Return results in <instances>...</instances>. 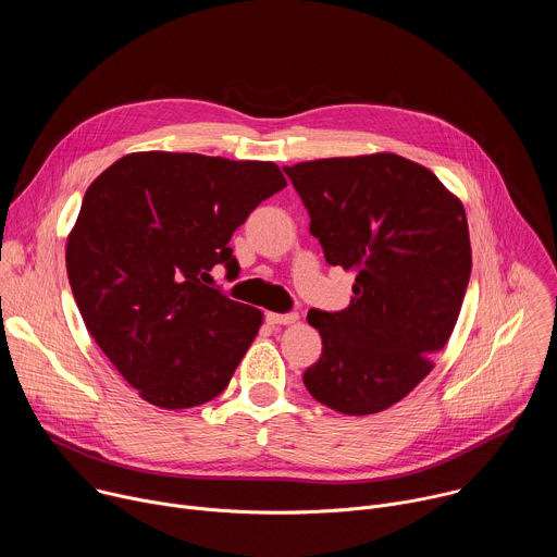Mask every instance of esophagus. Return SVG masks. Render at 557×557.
Wrapping results in <instances>:
<instances>
[{"instance_id": "1", "label": "esophagus", "mask_w": 557, "mask_h": 557, "mask_svg": "<svg viewBox=\"0 0 557 557\" xmlns=\"http://www.w3.org/2000/svg\"><path fill=\"white\" fill-rule=\"evenodd\" d=\"M299 320L297 312H286V314H280V312H269L267 314V322L271 326H288V324H295Z\"/></svg>"}]
</instances>
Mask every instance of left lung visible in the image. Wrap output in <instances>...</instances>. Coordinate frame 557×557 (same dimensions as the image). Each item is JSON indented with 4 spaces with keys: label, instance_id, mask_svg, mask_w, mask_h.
<instances>
[{
    "label": "left lung",
    "instance_id": "obj_1",
    "mask_svg": "<svg viewBox=\"0 0 557 557\" xmlns=\"http://www.w3.org/2000/svg\"><path fill=\"white\" fill-rule=\"evenodd\" d=\"M284 172L326 262L355 273L348 308L308 312L322 357L304 385L348 417L387 410L432 372L456 326L471 273L462 202L428 168L385 151Z\"/></svg>",
    "mask_w": 557,
    "mask_h": 557
}]
</instances>
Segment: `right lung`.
<instances>
[{
  "mask_svg": "<svg viewBox=\"0 0 557 557\" xmlns=\"http://www.w3.org/2000/svg\"><path fill=\"white\" fill-rule=\"evenodd\" d=\"M286 187L275 163L136 151L86 191L67 235L74 301L106 357L163 410L202 406L231 381L262 310L207 286L237 269L228 240Z\"/></svg>",
  "mask_w": 557,
  "mask_h": 557,
  "instance_id": "obj_1",
  "label": "right lung"
}]
</instances>
